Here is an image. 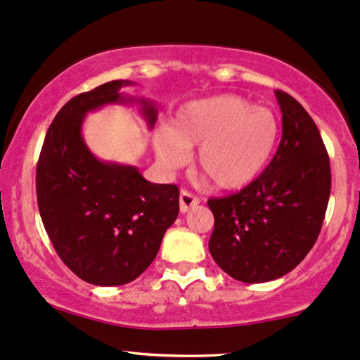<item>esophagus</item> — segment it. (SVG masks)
Instances as JSON below:
<instances>
[{"mask_svg": "<svg viewBox=\"0 0 360 360\" xmlns=\"http://www.w3.org/2000/svg\"><path fill=\"white\" fill-rule=\"evenodd\" d=\"M200 200L198 197H195L193 193H190L188 190H181L180 192V212L181 214H187L188 210H192L193 207H197Z\"/></svg>", "mask_w": 360, "mask_h": 360, "instance_id": "1", "label": "esophagus"}]
</instances>
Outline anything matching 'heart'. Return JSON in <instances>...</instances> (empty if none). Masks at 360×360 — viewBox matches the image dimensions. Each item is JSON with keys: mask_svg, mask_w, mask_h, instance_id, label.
I'll use <instances>...</instances> for the list:
<instances>
[{"mask_svg": "<svg viewBox=\"0 0 360 360\" xmlns=\"http://www.w3.org/2000/svg\"><path fill=\"white\" fill-rule=\"evenodd\" d=\"M281 123L272 110L238 95H215L176 110L172 125L155 131V153L167 170L188 162L197 148L198 168L221 190H242L272 162Z\"/></svg>", "mask_w": 360, "mask_h": 360, "instance_id": "heart-1", "label": "heart"}]
</instances>
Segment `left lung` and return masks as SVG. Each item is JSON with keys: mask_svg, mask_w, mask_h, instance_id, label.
<instances>
[{"mask_svg": "<svg viewBox=\"0 0 360 360\" xmlns=\"http://www.w3.org/2000/svg\"><path fill=\"white\" fill-rule=\"evenodd\" d=\"M277 153L254 184L210 198L215 227L208 250L217 265L245 283L281 278L305 259L321 233L330 197V163L319 128L285 91Z\"/></svg>", "mask_w": 360, "mask_h": 360, "instance_id": "8db88e82", "label": "left lung"}]
</instances>
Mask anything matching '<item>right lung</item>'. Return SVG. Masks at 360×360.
I'll return each mask as SVG.
<instances>
[{"label": "right lung", "mask_w": 360, "mask_h": 360, "mask_svg": "<svg viewBox=\"0 0 360 360\" xmlns=\"http://www.w3.org/2000/svg\"><path fill=\"white\" fill-rule=\"evenodd\" d=\"M128 85L115 79L70 100L48 128L37 167L39 215L56 254L82 281L101 287L140 277L179 217L176 185L152 184L136 167L103 162L83 139L86 113L105 105L136 103L152 130L157 106L120 93Z\"/></svg>", "instance_id": "add662e5"}]
</instances>
